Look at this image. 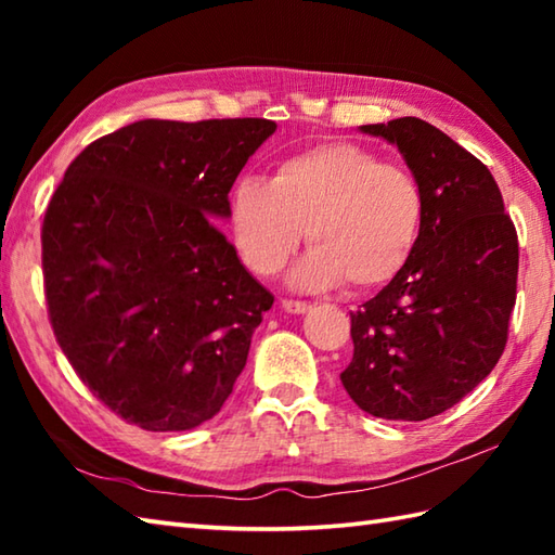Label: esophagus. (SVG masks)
<instances>
[{
  "mask_svg": "<svg viewBox=\"0 0 555 555\" xmlns=\"http://www.w3.org/2000/svg\"><path fill=\"white\" fill-rule=\"evenodd\" d=\"M281 308H284L291 314H305V312L310 310V305L305 302V300H288V298H284V300H281Z\"/></svg>",
  "mask_w": 555,
  "mask_h": 555,
  "instance_id": "obj_1",
  "label": "esophagus"
}]
</instances>
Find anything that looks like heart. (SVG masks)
Listing matches in <instances>:
<instances>
[{
	"mask_svg": "<svg viewBox=\"0 0 555 555\" xmlns=\"http://www.w3.org/2000/svg\"><path fill=\"white\" fill-rule=\"evenodd\" d=\"M427 195L403 164L352 143H326L281 159L267 181L235 183L229 221L247 269L271 276L308 231L312 250L296 269L302 286H386L420 243Z\"/></svg>",
	"mask_w": 555,
	"mask_h": 555,
	"instance_id": "obj_1",
	"label": "heart"
}]
</instances>
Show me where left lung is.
<instances>
[{
	"label": "left lung",
	"instance_id": "1",
	"mask_svg": "<svg viewBox=\"0 0 555 555\" xmlns=\"http://www.w3.org/2000/svg\"><path fill=\"white\" fill-rule=\"evenodd\" d=\"M362 131L398 145L427 217L405 269L350 312L352 360L340 384L374 417L422 422L501 360L517 298V231L491 171L436 126L403 116Z\"/></svg>",
	"mask_w": 555,
	"mask_h": 555
}]
</instances>
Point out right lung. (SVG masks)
<instances>
[{
	"label": "right lung",
	"mask_w": 555,
	"mask_h": 555,
	"mask_svg": "<svg viewBox=\"0 0 555 555\" xmlns=\"http://www.w3.org/2000/svg\"><path fill=\"white\" fill-rule=\"evenodd\" d=\"M269 119H145L68 164L42 221L47 314L104 408L183 431L227 403L274 296L215 219Z\"/></svg>",
	"instance_id": "right-lung-1"
}]
</instances>
